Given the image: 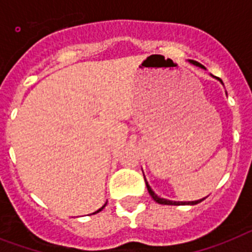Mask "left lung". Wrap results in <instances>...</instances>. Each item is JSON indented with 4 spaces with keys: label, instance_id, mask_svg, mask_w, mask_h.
<instances>
[{
    "label": "left lung",
    "instance_id": "8db88e82",
    "mask_svg": "<svg viewBox=\"0 0 252 252\" xmlns=\"http://www.w3.org/2000/svg\"><path fill=\"white\" fill-rule=\"evenodd\" d=\"M189 62L191 63V64L196 65V67H200V68H204L205 69L204 65L200 64V63H199V62H196V61L190 60ZM218 80H220V78H218ZM220 82H222V80H220ZM144 181H146V187H147V190H148V192H150V195L152 196L153 200L158 203V204H163V205H187V204L188 205H194V204H198V203H200V202H202V200H204V199H205V198L199 199V200H194V202H174V200H168V199L159 198V196H157L156 194H155V191H153V190L151 189V187H150V185H148V183H147V180H146V179H144Z\"/></svg>",
    "mask_w": 252,
    "mask_h": 252
}]
</instances>
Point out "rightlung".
Segmentation results:
<instances>
[{"label": "right lung", "mask_w": 252, "mask_h": 252, "mask_svg": "<svg viewBox=\"0 0 252 252\" xmlns=\"http://www.w3.org/2000/svg\"><path fill=\"white\" fill-rule=\"evenodd\" d=\"M105 205H106V203H105V204H104V205H102V207H101V208H100V209H97V211H96V212H94V213H93V214H95V213H99V212H101V211H102V209H104V208H105Z\"/></svg>", "instance_id": "right-lung-1"}]
</instances>
